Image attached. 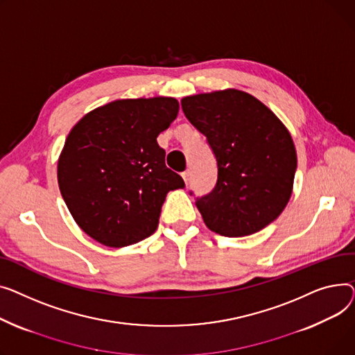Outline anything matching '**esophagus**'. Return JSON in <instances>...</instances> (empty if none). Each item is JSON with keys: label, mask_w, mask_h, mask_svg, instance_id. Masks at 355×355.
I'll return each instance as SVG.
<instances>
[{"label": "esophagus", "mask_w": 355, "mask_h": 355, "mask_svg": "<svg viewBox=\"0 0 355 355\" xmlns=\"http://www.w3.org/2000/svg\"><path fill=\"white\" fill-rule=\"evenodd\" d=\"M182 178H183V180H184L186 184H189V182H191V172H189V171L183 172V173H182Z\"/></svg>", "instance_id": "1"}]
</instances>
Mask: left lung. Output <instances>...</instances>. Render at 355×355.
I'll return each mask as SVG.
<instances>
[{"instance_id": "1", "label": "left lung", "mask_w": 355, "mask_h": 355, "mask_svg": "<svg viewBox=\"0 0 355 355\" xmlns=\"http://www.w3.org/2000/svg\"><path fill=\"white\" fill-rule=\"evenodd\" d=\"M180 103L218 163L215 189L196 199L205 225L229 238L259 232L293 195L297 150L288 129L262 101L236 89L187 96Z\"/></svg>"}]
</instances>
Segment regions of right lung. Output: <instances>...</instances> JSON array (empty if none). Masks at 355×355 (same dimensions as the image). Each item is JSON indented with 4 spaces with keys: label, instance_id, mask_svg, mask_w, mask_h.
<instances>
[{
    "label": "right lung",
    "instance_id": "obj_1",
    "mask_svg": "<svg viewBox=\"0 0 355 355\" xmlns=\"http://www.w3.org/2000/svg\"><path fill=\"white\" fill-rule=\"evenodd\" d=\"M178 113L173 97L121 98L89 112L70 130L57 179L71 216L90 238L123 248L156 231L166 195L184 187L166 168L156 140Z\"/></svg>",
    "mask_w": 355,
    "mask_h": 355
}]
</instances>
